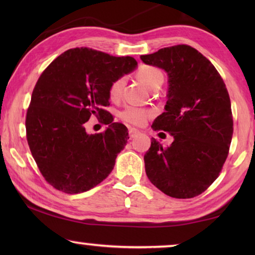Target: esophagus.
I'll list each match as a JSON object with an SVG mask.
<instances>
[{
    "label": "esophagus",
    "instance_id": "esophagus-1",
    "mask_svg": "<svg viewBox=\"0 0 255 255\" xmlns=\"http://www.w3.org/2000/svg\"><path fill=\"white\" fill-rule=\"evenodd\" d=\"M137 135H139V131H138L137 129H135V128L129 129V138H130V139L135 138Z\"/></svg>",
    "mask_w": 255,
    "mask_h": 255
}]
</instances>
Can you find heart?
<instances>
[{"instance_id": "1", "label": "heart", "mask_w": 255, "mask_h": 255, "mask_svg": "<svg viewBox=\"0 0 255 255\" xmlns=\"http://www.w3.org/2000/svg\"><path fill=\"white\" fill-rule=\"evenodd\" d=\"M137 76L140 81L152 90H157L161 88L164 81V75L159 68L152 65H141L137 71ZM126 84V79L124 76H119L114 80L108 89V96L111 101H118L123 96V91ZM153 112L145 109V108L129 106L120 112V118L125 123L130 124L132 126H143L147 120L152 117Z\"/></svg>"}]
</instances>
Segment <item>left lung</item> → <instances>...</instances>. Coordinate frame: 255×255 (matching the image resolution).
Wrapping results in <instances>:
<instances>
[{"label":"left lung","instance_id":"left-lung-1","mask_svg":"<svg viewBox=\"0 0 255 255\" xmlns=\"http://www.w3.org/2000/svg\"><path fill=\"white\" fill-rule=\"evenodd\" d=\"M140 58L169 75L165 112L152 128L174 137L169 147L152 138L144 156L146 174L167 196H199L218 178L230 152L233 115L226 85L210 60L191 46L165 47Z\"/></svg>","mask_w":255,"mask_h":255}]
</instances>
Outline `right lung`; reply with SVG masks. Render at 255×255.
<instances>
[{
  "mask_svg": "<svg viewBox=\"0 0 255 255\" xmlns=\"http://www.w3.org/2000/svg\"><path fill=\"white\" fill-rule=\"evenodd\" d=\"M136 65L130 56L116 57L76 47L60 54L41 73L25 116V131L38 169L55 189L75 195L110 174L129 137L127 127L114 123L105 109L110 106L108 89ZM91 115L110 127L86 134L84 124Z\"/></svg>",
  "mask_w": 255,
  "mask_h": 255,
  "instance_id": "1",
  "label": "right lung"
}]
</instances>
